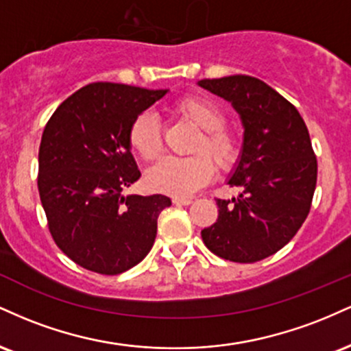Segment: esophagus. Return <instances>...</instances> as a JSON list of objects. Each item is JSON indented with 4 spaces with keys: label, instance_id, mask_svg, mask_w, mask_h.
<instances>
[{
    "label": "esophagus",
    "instance_id": "34e87169",
    "mask_svg": "<svg viewBox=\"0 0 351 351\" xmlns=\"http://www.w3.org/2000/svg\"><path fill=\"white\" fill-rule=\"evenodd\" d=\"M191 198H188V196H175L173 198V203L178 204V206H188V204H191Z\"/></svg>",
    "mask_w": 351,
    "mask_h": 351
}]
</instances>
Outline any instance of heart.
Segmentation results:
<instances>
[{"instance_id": "obj_1", "label": "heart", "mask_w": 351, "mask_h": 351, "mask_svg": "<svg viewBox=\"0 0 351 351\" xmlns=\"http://www.w3.org/2000/svg\"><path fill=\"white\" fill-rule=\"evenodd\" d=\"M173 114L191 127L198 128L186 158H167L147 173L148 188L168 195H189L211 180L216 165L219 170H229L237 162L239 138L224 127L226 115L216 102L199 95H189L173 104ZM128 145L145 162H155L163 152L160 123L150 112H143L132 122Z\"/></svg>"}]
</instances>
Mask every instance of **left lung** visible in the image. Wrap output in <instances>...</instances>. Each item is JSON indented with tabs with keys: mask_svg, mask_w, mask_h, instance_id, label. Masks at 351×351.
<instances>
[{
	"mask_svg": "<svg viewBox=\"0 0 351 351\" xmlns=\"http://www.w3.org/2000/svg\"><path fill=\"white\" fill-rule=\"evenodd\" d=\"M198 84L231 102L244 127L241 158L228 181L243 193L216 199L219 215L201 237L223 259L257 263L284 247L308 216L317 158L307 125L287 99L251 75Z\"/></svg>",
	"mask_w": 351,
	"mask_h": 351,
	"instance_id": "left-lung-1",
	"label": "left lung"
}]
</instances>
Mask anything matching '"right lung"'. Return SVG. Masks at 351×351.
<instances>
[{"instance_id": "1", "label": "right lung", "mask_w": 351, "mask_h": 351, "mask_svg": "<svg viewBox=\"0 0 351 351\" xmlns=\"http://www.w3.org/2000/svg\"><path fill=\"white\" fill-rule=\"evenodd\" d=\"M168 90L95 82L56 108L39 145L38 189L58 247L87 271L117 276L150 252L163 195L123 196L140 178L134 120Z\"/></svg>"}]
</instances>
